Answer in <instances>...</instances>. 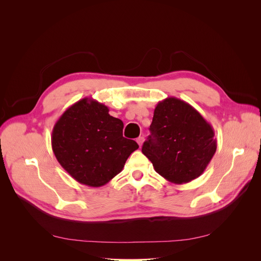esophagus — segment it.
Listing matches in <instances>:
<instances>
[{
  "mask_svg": "<svg viewBox=\"0 0 261 261\" xmlns=\"http://www.w3.org/2000/svg\"><path fill=\"white\" fill-rule=\"evenodd\" d=\"M144 141H145L144 136H140V138H138V140H136V142H138V144L140 145V147H142V145H143Z\"/></svg>",
  "mask_w": 261,
  "mask_h": 261,
  "instance_id": "obj_1",
  "label": "esophagus"
}]
</instances>
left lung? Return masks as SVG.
<instances>
[{"label": "left lung", "instance_id": "left-lung-1", "mask_svg": "<svg viewBox=\"0 0 261 261\" xmlns=\"http://www.w3.org/2000/svg\"><path fill=\"white\" fill-rule=\"evenodd\" d=\"M150 132L142 152L160 175L174 184L197 179L217 150L211 123L193 106L175 97L156 105Z\"/></svg>", "mask_w": 261, "mask_h": 261}]
</instances>
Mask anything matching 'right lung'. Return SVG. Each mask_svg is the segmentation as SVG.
Returning a JSON list of instances; mask_svg holds the SVG:
<instances>
[{"label":"right lung","mask_w":261,"mask_h":261,"mask_svg":"<svg viewBox=\"0 0 261 261\" xmlns=\"http://www.w3.org/2000/svg\"><path fill=\"white\" fill-rule=\"evenodd\" d=\"M123 122L93 98L68 107L51 132V148L60 165L74 180L90 187L111 181L139 148L122 136Z\"/></svg>","instance_id":"obj_1"}]
</instances>
